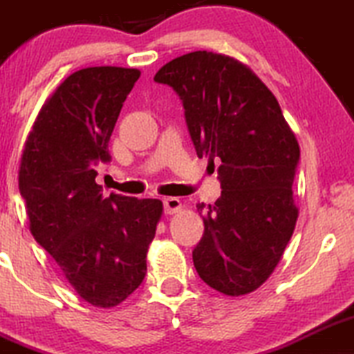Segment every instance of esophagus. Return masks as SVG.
Here are the masks:
<instances>
[{
  "label": "esophagus",
  "instance_id": "obj_1",
  "mask_svg": "<svg viewBox=\"0 0 354 354\" xmlns=\"http://www.w3.org/2000/svg\"><path fill=\"white\" fill-rule=\"evenodd\" d=\"M182 202L177 197H167L164 198V212L165 214H176L177 210H180Z\"/></svg>",
  "mask_w": 354,
  "mask_h": 354
}]
</instances>
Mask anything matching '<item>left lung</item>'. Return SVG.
I'll list each match as a JSON object with an SVG mask.
<instances>
[{
  "mask_svg": "<svg viewBox=\"0 0 354 354\" xmlns=\"http://www.w3.org/2000/svg\"><path fill=\"white\" fill-rule=\"evenodd\" d=\"M153 80L182 100L197 156L221 162L222 192L202 217L196 271L222 295L252 292L271 276L296 227L295 133L271 90L225 55L192 51L162 66Z\"/></svg>",
  "mask_w": 354,
  "mask_h": 354,
  "instance_id": "1",
  "label": "left lung"
}]
</instances>
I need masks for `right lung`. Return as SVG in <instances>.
<instances>
[{
  "mask_svg": "<svg viewBox=\"0 0 354 354\" xmlns=\"http://www.w3.org/2000/svg\"><path fill=\"white\" fill-rule=\"evenodd\" d=\"M140 71L91 66L71 73L39 110L19 164L35 241L82 299L98 308L125 301L144 281L158 198L103 196L97 165Z\"/></svg>",
  "mask_w": 354,
  "mask_h": 354,
  "instance_id": "1",
  "label": "right lung"
}]
</instances>
